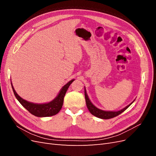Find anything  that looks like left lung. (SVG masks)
Listing matches in <instances>:
<instances>
[{
	"instance_id": "8db88e82",
	"label": "left lung",
	"mask_w": 156,
	"mask_h": 156,
	"mask_svg": "<svg viewBox=\"0 0 156 156\" xmlns=\"http://www.w3.org/2000/svg\"><path fill=\"white\" fill-rule=\"evenodd\" d=\"M84 96H85L87 106L89 111L90 112L91 114L93 115L94 116H95L99 118V119H112V118H114L118 115H119L122 112H123L125 110H126L127 108H128L135 101L134 100V101H132L130 104L127 105L126 107H125L121 110L116 111H103V110L100 109V108H98L93 104V103L91 102V101L90 100V99L88 96L85 87H84Z\"/></svg>"
}]
</instances>
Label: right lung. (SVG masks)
Returning a JSON list of instances; mask_svg holds the SVG:
<instances>
[{"mask_svg": "<svg viewBox=\"0 0 156 156\" xmlns=\"http://www.w3.org/2000/svg\"><path fill=\"white\" fill-rule=\"evenodd\" d=\"M75 79L69 81L60 89L59 93L56 97L52 101L45 103H34L28 101L18 95L14 89L11 82L12 87L17 100L24 107L27 111H29L32 115L37 117H48L53 116L58 113L63 105L64 98L66 91Z\"/></svg>", "mask_w": 156, "mask_h": 156, "instance_id": "add662e5", "label": "right lung"}]
</instances>
